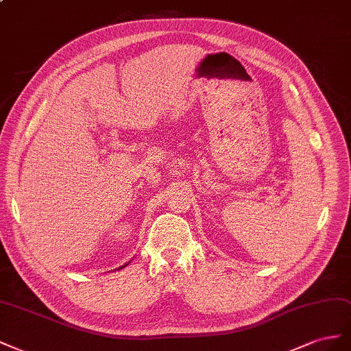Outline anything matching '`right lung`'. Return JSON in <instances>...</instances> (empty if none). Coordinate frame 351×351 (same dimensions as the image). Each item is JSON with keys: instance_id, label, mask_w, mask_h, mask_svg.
I'll list each match as a JSON object with an SVG mask.
<instances>
[{"instance_id": "obj_1", "label": "right lung", "mask_w": 351, "mask_h": 351, "mask_svg": "<svg viewBox=\"0 0 351 351\" xmlns=\"http://www.w3.org/2000/svg\"><path fill=\"white\" fill-rule=\"evenodd\" d=\"M128 265H129V263H126V265H123V266H122V267H119V269H123V267H126V266H128ZM119 269H117V270H119Z\"/></svg>"}]
</instances>
